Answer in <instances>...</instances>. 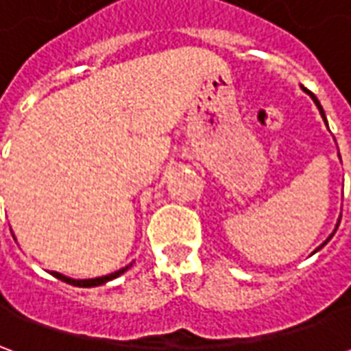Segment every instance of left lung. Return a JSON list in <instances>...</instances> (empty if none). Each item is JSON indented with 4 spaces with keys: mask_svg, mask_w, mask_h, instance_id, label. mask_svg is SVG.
I'll use <instances>...</instances> for the list:
<instances>
[{
    "mask_svg": "<svg viewBox=\"0 0 351 351\" xmlns=\"http://www.w3.org/2000/svg\"><path fill=\"white\" fill-rule=\"evenodd\" d=\"M302 90H304V92H308L306 88H302ZM308 93H310V97L314 99V103H316V105H317V108H319V112H322V116H324V120H325V112H324V108H322V105H319V101H317V97L312 92H308ZM325 122H327V120H325ZM337 228H339V226H337ZM329 241H331V237H329V239H327V241H325L324 244H327V243H329ZM324 244H322V246H324Z\"/></svg>",
    "mask_w": 351,
    "mask_h": 351,
    "instance_id": "1",
    "label": "left lung"
}]
</instances>
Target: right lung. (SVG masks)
<instances>
[{"mask_svg": "<svg viewBox=\"0 0 351 351\" xmlns=\"http://www.w3.org/2000/svg\"><path fill=\"white\" fill-rule=\"evenodd\" d=\"M125 271H128V267H125V269H120V271L112 272V274H108V276H101V278H92V280H71V278H67V276H64V274H60V272H52V276H56L58 280L67 282V284H71V286L93 287V286H101V284H105V282H108V280L118 278V276Z\"/></svg>", "mask_w": 351, "mask_h": 351, "instance_id": "obj_1", "label": "right lung"}]
</instances>
